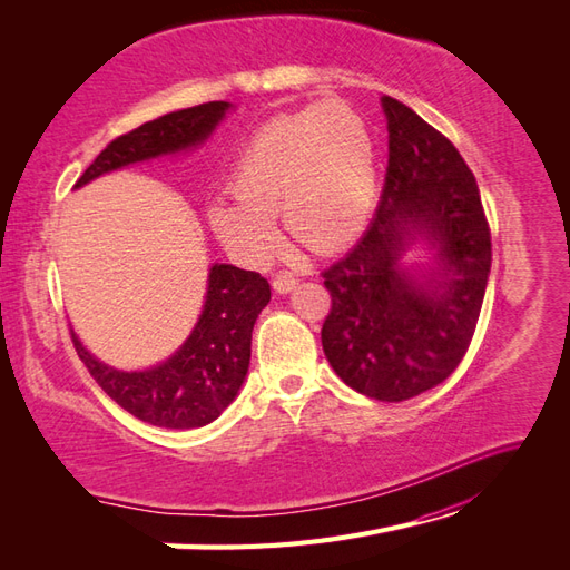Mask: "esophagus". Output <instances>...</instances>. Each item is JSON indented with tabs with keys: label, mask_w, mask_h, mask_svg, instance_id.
Returning a JSON list of instances; mask_svg holds the SVG:
<instances>
[{
	"label": "esophagus",
	"mask_w": 570,
	"mask_h": 570,
	"mask_svg": "<svg viewBox=\"0 0 570 570\" xmlns=\"http://www.w3.org/2000/svg\"><path fill=\"white\" fill-rule=\"evenodd\" d=\"M297 287V278L292 273H278L273 278V289L281 292V295H287V292H292Z\"/></svg>",
	"instance_id": "1"
}]
</instances>
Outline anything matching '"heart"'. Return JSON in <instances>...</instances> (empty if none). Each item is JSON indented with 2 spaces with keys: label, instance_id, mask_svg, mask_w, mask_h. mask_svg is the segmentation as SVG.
<instances>
[{
  "label": "heart",
  "instance_id": "b5f03b06",
  "mask_svg": "<svg viewBox=\"0 0 570 570\" xmlns=\"http://www.w3.org/2000/svg\"><path fill=\"white\" fill-rule=\"evenodd\" d=\"M230 199L209 206L226 249L264 264L285 230L314 252H331L364 226L377 189V149L366 118L347 101L325 99L275 116L256 130L233 170Z\"/></svg>",
  "mask_w": 570,
  "mask_h": 570
}]
</instances>
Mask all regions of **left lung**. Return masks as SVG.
Returning a JSON list of instances; mask_svg holds the SVG:
<instances>
[{
  "label": "left lung",
  "mask_w": 570,
  "mask_h": 570,
  "mask_svg": "<svg viewBox=\"0 0 570 570\" xmlns=\"http://www.w3.org/2000/svg\"><path fill=\"white\" fill-rule=\"evenodd\" d=\"M387 174L356 247L323 271L333 297L321 342L333 371L377 402L440 385L473 340L492 264L478 183L456 147L402 101L383 97ZM434 252L423 272L401 258Z\"/></svg>",
  "instance_id": "left-lung-1"
}]
</instances>
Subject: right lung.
I'll return each mask as SVG.
<instances>
[{"label": "right lung", "mask_w": 570, "mask_h": 570, "mask_svg": "<svg viewBox=\"0 0 570 570\" xmlns=\"http://www.w3.org/2000/svg\"><path fill=\"white\" fill-rule=\"evenodd\" d=\"M230 109L228 101H206L116 137L85 168L76 187L137 161L199 147ZM268 302L271 285L262 275L230 264H214L193 333L161 364L147 371H118L85 350L73 331L71 337L82 364L118 406L149 425L189 430L216 421L243 387L254 323Z\"/></svg>", "instance_id": "right-lung-1"}]
</instances>
